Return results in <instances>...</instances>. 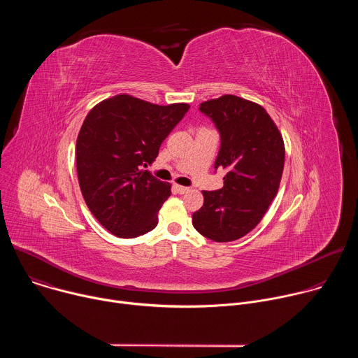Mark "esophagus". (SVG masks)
Instances as JSON below:
<instances>
[{
	"label": "esophagus",
	"mask_w": 358,
	"mask_h": 358,
	"mask_svg": "<svg viewBox=\"0 0 358 358\" xmlns=\"http://www.w3.org/2000/svg\"><path fill=\"white\" fill-rule=\"evenodd\" d=\"M174 188H176V191L178 192V194H185V192H188V187H182V185H174Z\"/></svg>",
	"instance_id": "esophagus-1"
}]
</instances>
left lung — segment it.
Segmentation results:
<instances>
[{
    "mask_svg": "<svg viewBox=\"0 0 358 358\" xmlns=\"http://www.w3.org/2000/svg\"><path fill=\"white\" fill-rule=\"evenodd\" d=\"M220 131L215 170L225 169L224 187L202 191L203 206L192 214L194 228L215 242H231L257 227L278 194L285 144L266 110L234 94L199 105Z\"/></svg>",
    "mask_w": 358,
    "mask_h": 358,
    "instance_id": "obj_1",
    "label": "left lung"
}]
</instances>
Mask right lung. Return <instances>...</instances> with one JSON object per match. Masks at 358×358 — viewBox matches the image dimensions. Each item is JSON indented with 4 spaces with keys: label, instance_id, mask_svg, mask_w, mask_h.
<instances>
[{
    "label": "right lung",
    "instance_id": "right-lung-1",
    "mask_svg": "<svg viewBox=\"0 0 358 358\" xmlns=\"http://www.w3.org/2000/svg\"><path fill=\"white\" fill-rule=\"evenodd\" d=\"M188 109L117 94L87 113L76 140L78 178L87 208L110 234L136 238L157 227L171 185L143 167Z\"/></svg>",
    "mask_w": 358,
    "mask_h": 358
}]
</instances>
